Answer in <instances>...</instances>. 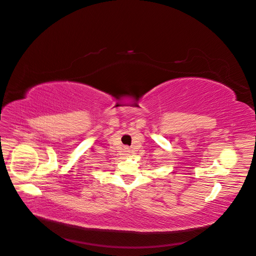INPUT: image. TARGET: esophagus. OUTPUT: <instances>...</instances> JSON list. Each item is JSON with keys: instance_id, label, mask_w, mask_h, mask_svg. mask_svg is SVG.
Here are the masks:
<instances>
[{"instance_id": "34e87169", "label": "esophagus", "mask_w": 256, "mask_h": 256, "mask_svg": "<svg viewBox=\"0 0 256 256\" xmlns=\"http://www.w3.org/2000/svg\"><path fill=\"white\" fill-rule=\"evenodd\" d=\"M126 152H129V150H126Z\"/></svg>"}]
</instances>
